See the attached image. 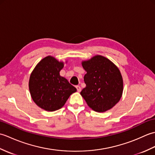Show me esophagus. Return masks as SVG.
Segmentation results:
<instances>
[{"label": "esophagus", "mask_w": 155, "mask_h": 155, "mask_svg": "<svg viewBox=\"0 0 155 155\" xmlns=\"http://www.w3.org/2000/svg\"><path fill=\"white\" fill-rule=\"evenodd\" d=\"M76 88H77V90L78 92H81V88L80 86H78V85H77V86H76Z\"/></svg>", "instance_id": "obj_1"}]
</instances>
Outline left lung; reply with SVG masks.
<instances>
[{
    "label": "left lung",
    "instance_id": "8db88e82",
    "mask_svg": "<svg viewBox=\"0 0 155 155\" xmlns=\"http://www.w3.org/2000/svg\"><path fill=\"white\" fill-rule=\"evenodd\" d=\"M87 74L86 87L81 94L88 107L103 113L113 108L122 97L123 78L118 68L108 59L100 55L82 62Z\"/></svg>",
    "mask_w": 155,
    "mask_h": 155
}]
</instances>
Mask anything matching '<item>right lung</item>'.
<instances>
[{
  "label": "right lung",
  "instance_id": "add662e5",
  "mask_svg": "<svg viewBox=\"0 0 155 155\" xmlns=\"http://www.w3.org/2000/svg\"><path fill=\"white\" fill-rule=\"evenodd\" d=\"M63 62L48 56L42 59L32 71L29 80V90L32 100L39 107L54 111L64 106L77 88L69 83L59 72Z\"/></svg>",
  "mask_w": 155,
  "mask_h": 155
}]
</instances>
